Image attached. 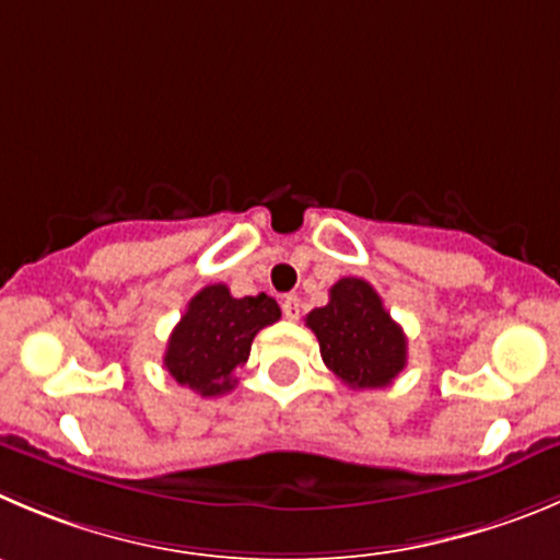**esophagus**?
Wrapping results in <instances>:
<instances>
[{"label":"esophagus","instance_id":"esophagus-1","mask_svg":"<svg viewBox=\"0 0 560 560\" xmlns=\"http://www.w3.org/2000/svg\"><path fill=\"white\" fill-rule=\"evenodd\" d=\"M300 296H285L283 300V316L289 318V322H296L300 318Z\"/></svg>","mask_w":560,"mask_h":560}]
</instances>
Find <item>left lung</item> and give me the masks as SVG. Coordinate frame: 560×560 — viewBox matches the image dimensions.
Returning <instances> with one entry per match:
<instances>
[{"label":"left lung","mask_w":560,"mask_h":560,"mask_svg":"<svg viewBox=\"0 0 560 560\" xmlns=\"http://www.w3.org/2000/svg\"><path fill=\"white\" fill-rule=\"evenodd\" d=\"M305 324L316 332L324 365L354 390L390 385L407 365V335L360 277L338 280L327 305L307 313Z\"/></svg>","instance_id":"1"}]
</instances>
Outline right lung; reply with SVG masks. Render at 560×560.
<instances>
[{"label":"right lung","mask_w":560,"mask_h":560,"mask_svg":"<svg viewBox=\"0 0 560 560\" xmlns=\"http://www.w3.org/2000/svg\"><path fill=\"white\" fill-rule=\"evenodd\" d=\"M280 318L271 296H231L222 283L206 285L186 305L164 351V369L203 398L233 390V371L247 363L253 338Z\"/></svg>","instance_id":"right-lung-1"}]
</instances>
